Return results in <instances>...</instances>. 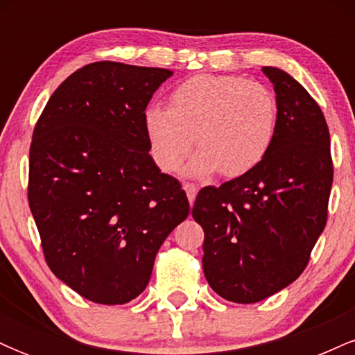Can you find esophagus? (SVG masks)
Masks as SVG:
<instances>
[{"instance_id":"obj_1","label":"esophagus","mask_w":355,"mask_h":355,"mask_svg":"<svg viewBox=\"0 0 355 355\" xmlns=\"http://www.w3.org/2000/svg\"><path fill=\"white\" fill-rule=\"evenodd\" d=\"M183 189H185V191H187V197H189L190 205H193L195 197H197L198 187L195 185V183H185V185H183Z\"/></svg>"}]
</instances>
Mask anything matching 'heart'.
I'll return each instance as SVG.
<instances>
[{
    "instance_id": "1",
    "label": "heart",
    "mask_w": 355,
    "mask_h": 355,
    "mask_svg": "<svg viewBox=\"0 0 355 355\" xmlns=\"http://www.w3.org/2000/svg\"><path fill=\"white\" fill-rule=\"evenodd\" d=\"M144 126L153 160L164 172H175L195 141L200 153L191 172L205 175L218 168L225 177H237L270 152L279 128V101L260 81L197 75L170 93L168 108H146Z\"/></svg>"
}]
</instances>
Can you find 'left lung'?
<instances>
[{
  "label": "left lung",
  "instance_id": "left-lung-1",
  "mask_svg": "<svg viewBox=\"0 0 355 355\" xmlns=\"http://www.w3.org/2000/svg\"><path fill=\"white\" fill-rule=\"evenodd\" d=\"M279 101V128L255 168L203 187L191 217L200 223L202 266L220 297L255 304L292 284L325 229L334 180L324 113L299 81L263 67Z\"/></svg>",
  "mask_w": 355,
  "mask_h": 355
}]
</instances>
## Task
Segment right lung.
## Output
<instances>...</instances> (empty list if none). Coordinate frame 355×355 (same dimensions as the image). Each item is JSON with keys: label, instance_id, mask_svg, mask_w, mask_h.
I'll return each instance as SVG.
<instances>
[{"label": "right lung", "instance_id": "add662e5", "mask_svg": "<svg viewBox=\"0 0 355 355\" xmlns=\"http://www.w3.org/2000/svg\"><path fill=\"white\" fill-rule=\"evenodd\" d=\"M172 73L89 63L55 89L35 125L28 203L44 260L92 302L140 295L158 248L190 211L182 183L150 157L144 126Z\"/></svg>", "mask_w": 355, "mask_h": 355}]
</instances>
